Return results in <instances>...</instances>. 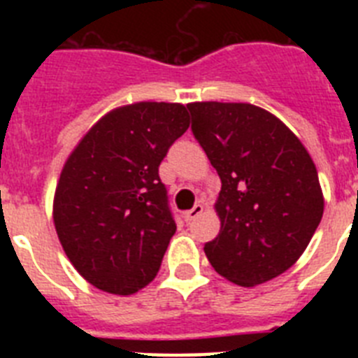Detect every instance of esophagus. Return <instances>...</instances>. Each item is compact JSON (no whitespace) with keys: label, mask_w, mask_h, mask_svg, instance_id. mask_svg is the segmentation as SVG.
I'll return each mask as SVG.
<instances>
[{"label":"esophagus","mask_w":358,"mask_h":358,"mask_svg":"<svg viewBox=\"0 0 358 358\" xmlns=\"http://www.w3.org/2000/svg\"><path fill=\"white\" fill-rule=\"evenodd\" d=\"M202 211H204V208H202V204H195L194 208H192V210L189 211H186L185 215H182V217H185V220L186 222H192V220H194V218H197L199 215L202 213Z\"/></svg>","instance_id":"34e87169"}]
</instances>
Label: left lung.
Here are the masks:
<instances>
[{
    "mask_svg": "<svg viewBox=\"0 0 358 358\" xmlns=\"http://www.w3.org/2000/svg\"><path fill=\"white\" fill-rule=\"evenodd\" d=\"M192 132L217 170L220 233L204 245L220 276L242 287L292 267L322 218L312 157L274 115L251 103H188Z\"/></svg>",
    "mask_w": 358,
    "mask_h": 358,
    "instance_id": "1",
    "label": "left lung"
}]
</instances>
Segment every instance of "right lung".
<instances>
[{
  "mask_svg": "<svg viewBox=\"0 0 358 358\" xmlns=\"http://www.w3.org/2000/svg\"><path fill=\"white\" fill-rule=\"evenodd\" d=\"M189 125L181 103L110 110L66 161L53 222L80 276L110 294H134L159 271L176 233L159 164Z\"/></svg>",
  "mask_w": 358,
  "mask_h": 358,
  "instance_id": "1",
  "label": "right lung"
}]
</instances>
